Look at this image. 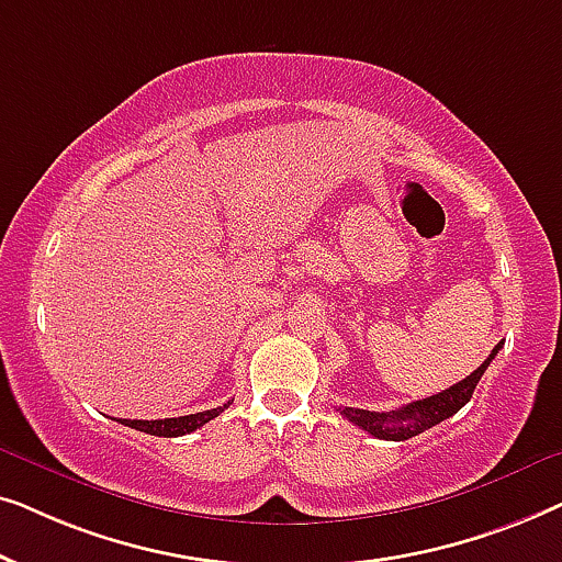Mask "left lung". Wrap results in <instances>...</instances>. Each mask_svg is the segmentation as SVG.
Instances as JSON below:
<instances>
[{
    "mask_svg": "<svg viewBox=\"0 0 562 562\" xmlns=\"http://www.w3.org/2000/svg\"><path fill=\"white\" fill-rule=\"evenodd\" d=\"M498 348H502V342L491 350V356L483 360V363L475 368L468 379L456 383V386L440 391V394L435 396L419 398V402L404 404L391 412H368V409H356V406H340L337 412H340L345 419H350L356 427L366 429L368 435L379 437V440H394V442L409 440V437L425 432V429L440 425L442 419L458 414L468 402H471L481 375L486 373L488 363L496 358Z\"/></svg>",
    "mask_w": 562,
    "mask_h": 562,
    "instance_id": "1",
    "label": "left lung"
}]
</instances>
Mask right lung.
Here are the masks:
<instances>
[{"label":"right lung","instance_id":"obj_1","mask_svg":"<svg viewBox=\"0 0 562 562\" xmlns=\"http://www.w3.org/2000/svg\"><path fill=\"white\" fill-rule=\"evenodd\" d=\"M227 406H229V402L217 406V409H206V412L187 414V417H171V419H117V422H120V425H125V427L140 429V432H145V435L181 437V435L194 432V429H199V427H204L210 419L220 417V414L225 412Z\"/></svg>","mask_w":562,"mask_h":562}]
</instances>
